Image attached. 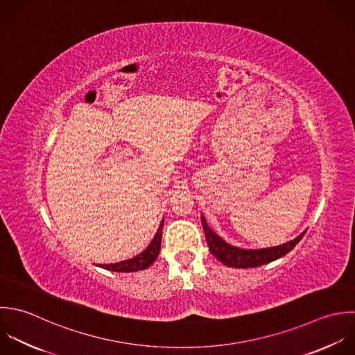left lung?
<instances>
[{"label":"left lung","instance_id":"1","mask_svg":"<svg viewBox=\"0 0 355 355\" xmlns=\"http://www.w3.org/2000/svg\"><path fill=\"white\" fill-rule=\"evenodd\" d=\"M202 225L206 235V241L209 245V249L211 254L220 260L227 267L234 268H254L264 264H268L274 260H278L288 254L304 236L306 232L300 234L296 239L286 242L279 246L267 248V249H239L235 246L228 245L225 241H223L218 235H216L211 228L207 225L206 218L202 216Z\"/></svg>","mask_w":355,"mask_h":355}]
</instances>
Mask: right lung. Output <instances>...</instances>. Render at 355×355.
<instances>
[{
    "label": "right lung",
    "mask_w": 355,
    "mask_h": 355,
    "mask_svg": "<svg viewBox=\"0 0 355 355\" xmlns=\"http://www.w3.org/2000/svg\"><path fill=\"white\" fill-rule=\"evenodd\" d=\"M162 228H163V221L160 223L157 232L153 238V241L150 242V245L138 256L125 260V261H120V263H114V264H101V268L109 270V271H116V272H134V271H141L148 268L149 266H152L155 263V260L159 256L160 252V245H162Z\"/></svg>",
    "instance_id": "obj_1"
}]
</instances>
